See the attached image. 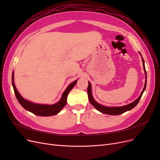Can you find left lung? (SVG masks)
Masks as SVG:
<instances>
[{"label": "left lung", "instance_id": "obj_1", "mask_svg": "<svg viewBox=\"0 0 160 160\" xmlns=\"http://www.w3.org/2000/svg\"><path fill=\"white\" fill-rule=\"evenodd\" d=\"M140 55L142 56L141 53L139 52ZM142 62H143V70H144V72L145 75H146V81H145V85H144V88L142 91L141 94L138 97V98L135 100L133 102L131 103L128 105H123V106H121V107H107V106H104L103 105H101L99 103L97 102V101L94 99L93 95H92V91H91V83L89 81V85L88 88V98H89V102L91 103V104L93 106V107L97 109L100 112H101L102 113H105V114H108V115H120L122 114L125 112H126L128 111H129L131 109H132L133 108H134L135 106L138 105V103H139V101L141 99L143 93V92L146 89V83H147V73H146V68H145V64H144V60L143 59V57L142 56Z\"/></svg>", "mask_w": 160, "mask_h": 160}]
</instances>
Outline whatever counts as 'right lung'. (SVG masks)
I'll list each match as a JSON object with an SVG mask.
<instances>
[{"instance_id": "add662e5", "label": "right lung", "mask_w": 160, "mask_h": 160, "mask_svg": "<svg viewBox=\"0 0 160 160\" xmlns=\"http://www.w3.org/2000/svg\"><path fill=\"white\" fill-rule=\"evenodd\" d=\"M77 80L72 82L71 84L67 87L65 91L62 93L60 100L57 103L52 104V105H45V104H38L32 103L30 101L26 100L24 99L21 94L18 93L17 91L15 85L14 83V72L12 74V85L13 87V89L14 91V94L16 95V98L18 101L20 103L23 108H25L26 110L30 111L36 115L38 116H52L55 115L57 113H59L61 109L63 108L65 105L67 104V96L69 93V91L74 88V86L76 85Z\"/></svg>"}]
</instances>
